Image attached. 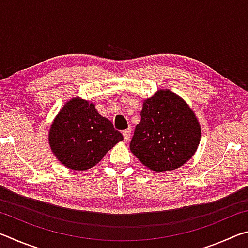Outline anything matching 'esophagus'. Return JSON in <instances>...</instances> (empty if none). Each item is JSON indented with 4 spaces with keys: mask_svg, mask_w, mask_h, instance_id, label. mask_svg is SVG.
<instances>
[{
    "mask_svg": "<svg viewBox=\"0 0 248 248\" xmlns=\"http://www.w3.org/2000/svg\"><path fill=\"white\" fill-rule=\"evenodd\" d=\"M123 134H124V142H128L130 140V138H131V129L124 130V131H123Z\"/></svg>",
    "mask_w": 248,
    "mask_h": 248,
    "instance_id": "1",
    "label": "esophagus"
}]
</instances>
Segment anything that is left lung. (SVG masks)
Instances as JSON below:
<instances>
[{
    "mask_svg": "<svg viewBox=\"0 0 248 248\" xmlns=\"http://www.w3.org/2000/svg\"><path fill=\"white\" fill-rule=\"evenodd\" d=\"M200 138V124L189 105L174 92L158 90L143 100L130 150L144 166L162 173L194 156Z\"/></svg>",
    "mask_w": 248,
    "mask_h": 248,
    "instance_id": "left-lung-1",
    "label": "left lung"
}]
</instances>
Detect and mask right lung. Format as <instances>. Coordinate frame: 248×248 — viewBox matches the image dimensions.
Returning a JSON list of instances; mask_svg holds the SVG:
<instances>
[{
	"mask_svg": "<svg viewBox=\"0 0 248 248\" xmlns=\"http://www.w3.org/2000/svg\"><path fill=\"white\" fill-rule=\"evenodd\" d=\"M124 137L111 121L100 116L94 103L68 100L50 125L48 141L54 156L73 170L95 166Z\"/></svg>",
	"mask_w": 248,
	"mask_h": 248,
	"instance_id": "right-lung-1",
	"label": "right lung"
}]
</instances>
